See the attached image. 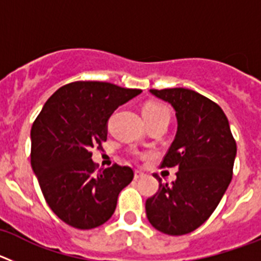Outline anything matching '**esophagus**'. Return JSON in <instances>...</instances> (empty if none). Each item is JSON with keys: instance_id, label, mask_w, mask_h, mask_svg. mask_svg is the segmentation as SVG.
<instances>
[{"instance_id": "1", "label": "esophagus", "mask_w": 261, "mask_h": 261, "mask_svg": "<svg viewBox=\"0 0 261 261\" xmlns=\"http://www.w3.org/2000/svg\"><path fill=\"white\" fill-rule=\"evenodd\" d=\"M142 176H144V172L136 170V171H135V179H136V180H138V179H141Z\"/></svg>"}]
</instances>
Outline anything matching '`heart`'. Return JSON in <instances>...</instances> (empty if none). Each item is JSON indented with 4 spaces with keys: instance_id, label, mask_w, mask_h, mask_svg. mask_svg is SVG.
<instances>
[{
    "instance_id": "heart-1",
    "label": "heart",
    "mask_w": 261,
    "mask_h": 261,
    "mask_svg": "<svg viewBox=\"0 0 261 261\" xmlns=\"http://www.w3.org/2000/svg\"><path fill=\"white\" fill-rule=\"evenodd\" d=\"M142 116H144V120H150V119H155V117H161V116H167L170 119V111L166 106L161 105V103H146L142 108Z\"/></svg>"
}]
</instances>
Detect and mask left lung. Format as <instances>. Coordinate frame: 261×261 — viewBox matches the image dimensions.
Returning a JSON list of instances; mask_svg holds the SVG:
<instances>
[{
  "label": "left lung",
  "mask_w": 261,
  "mask_h": 261,
  "mask_svg": "<svg viewBox=\"0 0 261 261\" xmlns=\"http://www.w3.org/2000/svg\"><path fill=\"white\" fill-rule=\"evenodd\" d=\"M176 112L175 140L161 167H177L176 180L162 183L145 204L154 229L168 235H184L208 220L232 177L237 144L229 120L217 103L193 90H150Z\"/></svg>",
  "instance_id": "left-lung-1"
}]
</instances>
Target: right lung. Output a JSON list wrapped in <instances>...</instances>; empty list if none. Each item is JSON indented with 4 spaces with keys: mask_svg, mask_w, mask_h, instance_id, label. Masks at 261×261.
Returning <instances> with one entry per match:
<instances>
[{
    "mask_svg": "<svg viewBox=\"0 0 261 261\" xmlns=\"http://www.w3.org/2000/svg\"><path fill=\"white\" fill-rule=\"evenodd\" d=\"M141 94L108 82L77 81L53 94L31 128V166L53 213L75 229L103 225L133 170L96 171L91 149L107 140V121L119 106Z\"/></svg>",
    "mask_w": 261,
    "mask_h": 261,
    "instance_id": "add662e5",
    "label": "right lung"
}]
</instances>
